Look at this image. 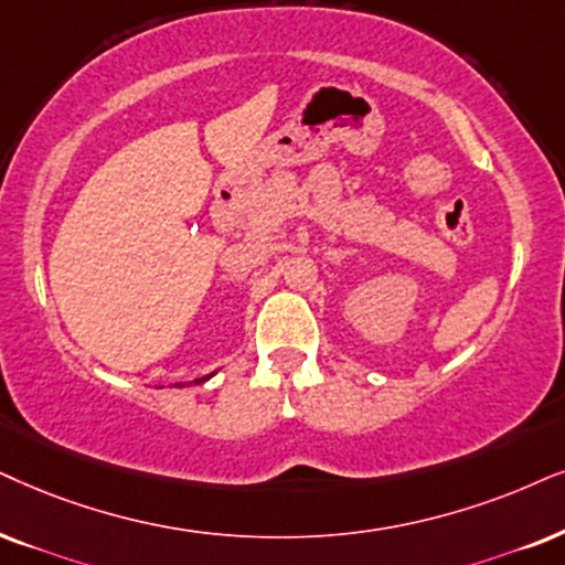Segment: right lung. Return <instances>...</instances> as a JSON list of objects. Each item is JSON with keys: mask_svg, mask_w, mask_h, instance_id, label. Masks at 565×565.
I'll return each instance as SVG.
<instances>
[{"mask_svg": "<svg viewBox=\"0 0 565 565\" xmlns=\"http://www.w3.org/2000/svg\"><path fill=\"white\" fill-rule=\"evenodd\" d=\"M203 381H209V377H200V381H195V383H203Z\"/></svg>", "mask_w": 565, "mask_h": 565, "instance_id": "add662e5", "label": "right lung"}]
</instances>
